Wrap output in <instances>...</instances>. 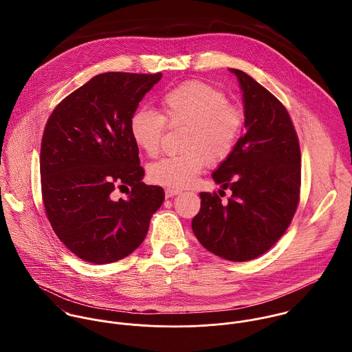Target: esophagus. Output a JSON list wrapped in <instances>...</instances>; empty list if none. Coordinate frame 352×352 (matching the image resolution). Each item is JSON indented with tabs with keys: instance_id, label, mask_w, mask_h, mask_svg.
<instances>
[{
	"instance_id": "esophagus-1",
	"label": "esophagus",
	"mask_w": 352,
	"mask_h": 352,
	"mask_svg": "<svg viewBox=\"0 0 352 352\" xmlns=\"http://www.w3.org/2000/svg\"><path fill=\"white\" fill-rule=\"evenodd\" d=\"M180 191L179 190H173V188H166L165 190V197L166 198H170V197H175V195H179Z\"/></svg>"
}]
</instances>
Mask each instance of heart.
<instances>
[{"instance_id": "obj_1", "label": "heart", "mask_w": 352, "mask_h": 352, "mask_svg": "<svg viewBox=\"0 0 352 352\" xmlns=\"http://www.w3.org/2000/svg\"><path fill=\"white\" fill-rule=\"evenodd\" d=\"M169 127H186L182 135L183 153L165 157L149 168L157 184L183 190L191 187L207 161L219 164L234 151L245 124V111L239 102L207 82L187 81L160 99V113L137 109L130 118V135L134 144L155 157Z\"/></svg>"}]
</instances>
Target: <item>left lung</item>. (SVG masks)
Wrapping results in <instances>:
<instances>
[{
    "label": "left lung",
    "instance_id": "obj_1",
    "mask_svg": "<svg viewBox=\"0 0 352 352\" xmlns=\"http://www.w3.org/2000/svg\"><path fill=\"white\" fill-rule=\"evenodd\" d=\"M230 72L243 91L247 133L212 179L230 188L232 197L222 203L217 192H201L192 230L207 251L248 261L274 247L293 221L300 203L301 151L286 107L243 70Z\"/></svg>",
    "mask_w": 352,
    "mask_h": 352
}]
</instances>
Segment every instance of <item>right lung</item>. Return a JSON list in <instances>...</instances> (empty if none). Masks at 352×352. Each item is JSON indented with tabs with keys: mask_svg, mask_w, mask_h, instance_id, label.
I'll return each mask as SVG.
<instances>
[{
	"mask_svg": "<svg viewBox=\"0 0 352 352\" xmlns=\"http://www.w3.org/2000/svg\"><path fill=\"white\" fill-rule=\"evenodd\" d=\"M162 77L108 72L60 101L47 120L41 148L46 215L58 239L94 264L118 261L145 240L165 194L146 186L130 118ZM124 188L127 200H115ZM132 190H130L128 187Z\"/></svg>",
	"mask_w": 352,
	"mask_h": 352,
	"instance_id": "1",
	"label": "right lung"
}]
</instances>
